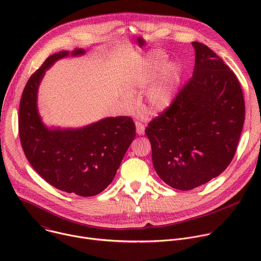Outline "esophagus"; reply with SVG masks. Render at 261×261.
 I'll return each instance as SVG.
<instances>
[{"mask_svg":"<svg viewBox=\"0 0 261 261\" xmlns=\"http://www.w3.org/2000/svg\"><path fill=\"white\" fill-rule=\"evenodd\" d=\"M135 126H136V132H137V134H138V135H143V134H144V129H145L144 125H143L142 123H140V122H136V123H135Z\"/></svg>","mask_w":261,"mask_h":261,"instance_id":"esophagus-1","label":"esophagus"}]
</instances>
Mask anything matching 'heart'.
Wrapping results in <instances>:
<instances>
[{
  "instance_id": "obj_1",
  "label": "heart",
  "mask_w": 261,
  "mask_h": 261,
  "mask_svg": "<svg viewBox=\"0 0 261 261\" xmlns=\"http://www.w3.org/2000/svg\"><path fill=\"white\" fill-rule=\"evenodd\" d=\"M167 63V57L161 51L144 55L137 59L134 69L128 75V91L133 94L138 89L150 86L145 94L144 109L148 114H158L172 101L180 80L181 70L177 64ZM130 103L131 99L126 98Z\"/></svg>"
}]
</instances>
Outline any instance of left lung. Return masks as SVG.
Wrapping results in <instances>:
<instances>
[{"instance_id":"left-lung-1","label":"left lung","mask_w":261,"mask_h":261,"mask_svg":"<svg viewBox=\"0 0 261 261\" xmlns=\"http://www.w3.org/2000/svg\"><path fill=\"white\" fill-rule=\"evenodd\" d=\"M192 45V77L145 129L157 174L181 191L199 187L226 169L245 121V101L236 74L206 45Z\"/></svg>"}]
</instances>
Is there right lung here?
Returning a JSON list of instances; mask_svg holds the SVG:
<instances>
[{
  "label": "right lung",
  "instance_id": "1",
  "mask_svg": "<svg viewBox=\"0 0 261 261\" xmlns=\"http://www.w3.org/2000/svg\"><path fill=\"white\" fill-rule=\"evenodd\" d=\"M85 53L76 48L54 54L32 74L20 99L18 131L24 155L37 173L59 190L90 197L113 181L136 135L133 120L105 118L83 128L50 129L42 123L37 108L45 71L62 58Z\"/></svg>",
  "mask_w": 261,
  "mask_h": 261
}]
</instances>
